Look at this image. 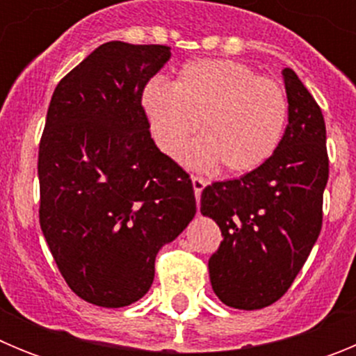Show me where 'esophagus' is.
I'll return each instance as SVG.
<instances>
[{"instance_id":"obj_1","label":"esophagus","mask_w":356,"mask_h":356,"mask_svg":"<svg viewBox=\"0 0 356 356\" xmlns=\"http://www.w3.org/2000/svg\"><path fill=\"white\" fill-rule=\"evenodd\" d=\"M193 187H194V194H196V200H200L203 188L207 187V180L200 178V176H193Z\"/></svg>"}]
</instances>
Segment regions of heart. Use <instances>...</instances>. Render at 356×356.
<instances>
[{
  "mask_svg": "<svg viewBox=\"0 0 356 356\" xmlns=\"http://www.w3.org/2000/svg\"><path fill=\"white\" fill-rule=\"evenodd\" d=\"M143 108L156 146L178 159L201 121L205 135L187 160L229 175L259 169L275 155L289 119L287 94L250 65L205 58L181 65L175 83L153 80L143 90Z\"/></svg>",
  "mask_w": 356,
  "mask_h": 356,
  "instance_id": "1",
  "label": "heart"
}]
</instances>
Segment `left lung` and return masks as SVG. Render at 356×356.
<instances>
[{
	"instance_id": "8db88e82",
	"label": "left lung",
	"mask_w": 356,
	"mask_h": 356,
	"mask_svg": "<svg viewBox=\"0 0 356 356\" xmlns=\"http://www.w3.org/2000/svg\"><path fill=\"white\" fill-rule=\"evenodd\" d=\"M289 124L275 155L237 180L201 193V213L221 228L210 257V284L219 300L241 310L278 301L292 285L323 226L328 181L326 127L319 105L285 67Z\"/></svg>"
}]
</instances>
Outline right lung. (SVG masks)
Segmentation results:
<instances>
[{"label":"right lung","instance_id":"right-lung-1","mask_svg":"<svg viewBox=\"0 0 356 356\" xmlns=\"http://www.w3.org/2000/svg\"><path fill=\"white\" fill-rule=\"evenodd\" d=\"M171 58L160 44H102L51 96L39 146L40 228L87 303L139 301L160 248L196 213L193 181L156 147L143 90Z\"/></svg>","mask_w":356,"mask_h":356}]
</instances>
